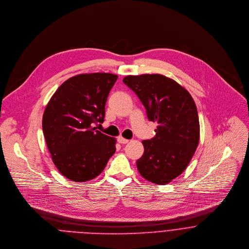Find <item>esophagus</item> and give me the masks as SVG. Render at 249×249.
Here are the masks:
<instances>
[{"label": "esophagus", "instance_id": "esophagus-1", "mask_svg": "<svg viewBox=\"0 0 249 249\" xmlns=\"http://www.w3.org/2000/svg\"><path fill=\"white\" fill-rule=\"evenodd\" d=\"M118 142L121 143V144H126V143H128V140H127V139H124V138L122 137V136H120V137H118Z\"/></svg>", "mask_w": 249, "mask_h": 249}]
</instances>
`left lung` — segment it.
Returning <instances> with one entry per match:
<instances>
[{
  "label": "left lung",
  "mask_w": 249,
  "mask_h": 249,
  "mask_svg": "<svg viewBox=\"0 0 249 249\" xmlns=\"http://www.w3.org/2000/svg\"><path fill=\"white\" fill-rule=\"evenodd\" d=\"M123 81L137 94L149 121L159 124L156 136L142 142L137 169L147 180L167 184L186 169L198 147L196 104L183 87L161 74L128 75Z\"/></svg>",
  "instance_id": "obj_1"
}]
</instances>
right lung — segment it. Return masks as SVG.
<instances>
[{"instance_id":"add662e5","label":"right lung","mask_w":249,"mask_h":249,"mask_svg":"<svg viewBox=\"0 0 249 249\" xmlns=\"http://www.w3.org/2000/svg\"><path fill=\"white\" fill-rule=\"evenodd\" d=\"M112 73H83L62 84L47 103L42 129L53 163L72 181L96 178L116 152V139L93 124L103 123Z\"/></svg>"}]
</instances>
